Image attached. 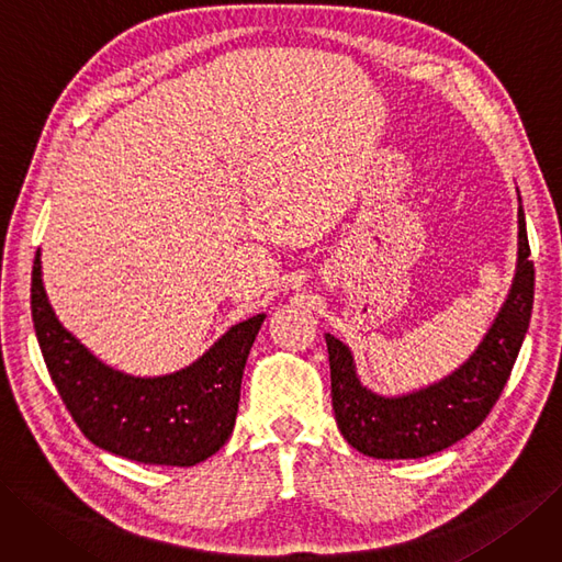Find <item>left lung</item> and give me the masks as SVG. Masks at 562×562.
Instances as JSON below:
<instances>
[{
  "mask_svg": "<svg viewBox=\"0 0 562 562\" xmlns=\"http://www.w3.org/2000/svg\"><path fill=\"white\" fill-rule=\"evenodd\" d=\"M532 296L535 268L518 194V252L509 294L470 359L447 378L417 391L384 396L361 382L351 349L326 334L330 398L342 438L370 459L384 461L424 459L463 440L501 398L528 334Z\"/></svg>",
  "mask_w": 562,
  "mask_h": 562,
  "instance_id": "8db88e82",
  "label": "left lung"
}]
</instances>
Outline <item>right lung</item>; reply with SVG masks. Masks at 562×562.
I'll return each instance as SVG.
<instances>
[{
    "label": "right lung",
    "instance_id": "right-lung-1",
    "mask_svg": "<svg viewBox=\"0 0 562 562\" xmlns=\"http://www.w3.org/2000/svg\"><path fill=\"white\" fill-rule=\"evenodd\" d=\"M32 319L59 396L92 445L145 465L190 468L211 459L234 430L243 370L266 315L234 324L194 363L169 375H127L61 326L44 289L38 249Z\"/></svg>",
    "mask_w": 562,
    "mask_h": 562
}]
</instances>
